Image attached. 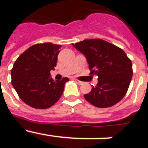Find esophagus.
<instances>
[{"label":"esophagus","mask_w":148,"mask_h":148,"mask_svg":"<svg viewBox=\"0 0 148 148\" xmlns=\"http://www.w3.org/2000/svg\"><path fill=\"white\" fill-rule=\"evenodd\" d=\"M75 82H76L77 84H79V85H82V84L84 83L83 82H81V81H78V80H77V79H75Z\"/></svg>","instance_id":"34e87169"}]
</instances>
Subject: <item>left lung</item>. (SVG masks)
Wrapping results in <instances>:
<instances>
[{"label": "left lung", "mask_w": 148, "mask_h": 148, "mask_svg": "<svg viewBox=\"0 0 148 148\" xmlns=\"http://www.w3.org/2000/svg\"><path fill=\"white\" fill-rule=\"evenodd\" d=\"M72 45L85 56L90 75L98 76V84L84 95L95 107L109 108L126 94L133 76L132 62L119 47L101 39H86Z\"/></svg>", "instance_id": "left-lung-1"}]
</instances>
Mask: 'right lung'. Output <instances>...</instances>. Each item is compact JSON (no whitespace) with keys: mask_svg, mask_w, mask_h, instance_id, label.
<instances>
[{"mask_svg":"<svg viewBox=\"0 0 148 148\" xmlns=\"http://www.w3.org/2000/svg\"><path fill=\"white\" fill-rule=\"evenodd\" d=\"M61 47L52 43L35 44L15 61L11 71L12 84L27 105L46 109L61 98L69 78L55 81L50 75L56 66Z\"/></svg>","mask_w":148,"mask_h":148,"instance_id":"1","label":"right lung"}]
</instances>
